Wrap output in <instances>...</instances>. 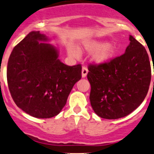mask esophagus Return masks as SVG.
<instances>
[{
    "mask_svg": "<svg viewBox=\"0 0 154 154\" xmlns=\"http://www.w3.org/2000/svg\"><path fill=\"white\" fill-rule=\"evenodd\" d=\"M88 68H87L86 66H83V67H82V78L86 77L87 74H88Z\"/></svg>",
    "mask_w": 154,
    "mask_h": 154,
    "instance_id": "1",
    "label": "esophagus"
}]
</instances>
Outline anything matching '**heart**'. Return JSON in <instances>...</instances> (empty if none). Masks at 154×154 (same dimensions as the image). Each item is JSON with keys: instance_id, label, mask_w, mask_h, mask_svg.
<instances>
[{"instance_id": "1", "label": "heart", "mask_w": 154, "mask_h": 154, "mask_svg": "<svg viewBox=\"0 0 154 154\" xmlns=\"http://www.w3.org/2000/svg\"><path fill=\"white\" fill-rule=\"evenodd\" d=\"M85 49L88 51H97L94 57V60L97 63H105L111 60L116 53V47L113 44L108 43L105 42H91L86 44ZM68 53L73 57H79V51L73 46L70 45L68 48Z\"/></svg>"}]
</instances>
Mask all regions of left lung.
<instances>
[{
	"label": "left lung",
	"mask_w": 154,
	"mask_h": 154,
	"mask_svg": "<svg viewBox=\"0 0 154 154\" xmlns=\"http://www.w3.org/2000/svg\"><path fill=\"white\" fill-rule=\"evenodd\" d=\"M129 41L124 54L107 63L88 66L91 104L102 118L118 119L129 115L141 104L148 92L151 79L148 54L131 35Z\"/></svg>",
	"instance_id": "8db88e82"
}]
</instances>
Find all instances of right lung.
Instances as JSON below:
<instances>
[{
	"label": "right lung",
	"instance_id": "right-lung-1",
	"mask_svg": "<svg viewBox=\"0 0 154 154\" xmlns=\"http://www.w3.org/2000/svg\"><path fill=\"white\" fill-rule=\"evenodd\" d=\"M48 38L32 31L14 47L7 63L9 90L16 106L37 118L58 115L74 85L82 78V65L67 66L58 59Z\"/></svg>",
	"mask_w": 154,
	"mask_h": 154
}]
</instances>
